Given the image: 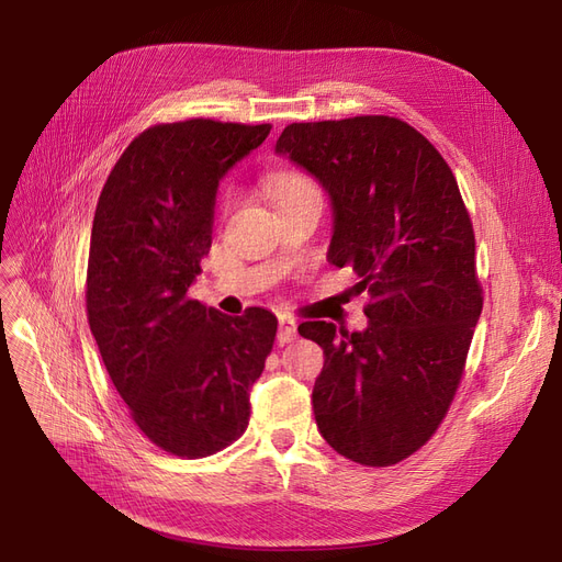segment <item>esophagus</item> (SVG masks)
<instances>
[{
	"label": "esophagus",
	"instance_id": "1",
	"mask_svg": "<svg viewBox=\"0 0 562 562\" xmlns=\"http://www.w3.org/2000/svg\"><path fill=\"white\" fill-rule=\"evenodd\" d=\"M297 339V323L290 316L279 318V344H290Z\"/></svg>",
	"mask_w": 562,
	"mask_h": 562
}]
</instances>
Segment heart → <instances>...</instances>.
Returning <instances> with one entry per match:
<instances>
[{
    "label": "heart",
    "mask_w": 562,
    "mask_h": 562,
    "mask_svg": "<svg viewBox=\"0 0 562 562\" xmlns=\"http://www.w3.org/2000/svg\"><path fill=\"white\" fill-rule=\"evenodd\" d=\"M265 186L279 209L302 198H321L316 181L300 169H281V171L269 173Z\"/></svg>",
    "instance_id": "b5f03b06"
}]
</instances>
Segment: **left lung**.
<instances>
[{
  "instance_id": "obj_1",
  "label": "left lung",
  "mask_w": 562,
  "mask_h": 562,
  "mask_svg": "<svg viewBox=\"0 0 562 562\" xmlns=\"http://www.w3.org/2000/svg\"><path fill=\"white\" fill-rule=\"evenodd\" d=\"M330 192L327 260L367 295L364 333L297 330L325 364L314 385L323 439L367 468L397 465L437 432L456 397L483 288L474 227L441 153L393 115L293 123L277 142Z\"/></svg>"
}]
</instances>
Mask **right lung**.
<instances>
[{"label": "right lung", "instance_id": "obj_1", "mask_svg": "<svg viewBox=\"0 0 562 562\" xmlns=\"http://www.w3.org/2000/svg\"><path fill=\"white\" fill-rule=\"evenodd\" d=\"M272 125L188 119L134 137L94 209L86 308L115 391L137 428L179 458L223 451L248 428V391L277 316H225L188 297L211 248L223 173Z\"/></svg>", "mask_w": 562, "mask_h": 562}]
</instances>
